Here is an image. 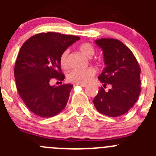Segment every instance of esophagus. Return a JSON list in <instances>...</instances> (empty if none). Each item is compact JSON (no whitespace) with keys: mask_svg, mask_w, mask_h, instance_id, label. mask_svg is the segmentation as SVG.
<instances>
[{"mask_svg":"<svg viewBox=\"0 0 156 156\" xmlns=\"http://www.w3.org/2000/svg\"><path fill=\"white\" fill-rule=\"evenodd\" d=\"M75 86H81V87H86V84H75Z\"/></svg>","mask_w":156,"mask_h":156,"instance_id":"obj_1","label":"esophagus"}]
</instances>
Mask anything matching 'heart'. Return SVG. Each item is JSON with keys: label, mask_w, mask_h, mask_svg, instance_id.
Wrapping results in <instances>:
<instances>
[{"label": "heart", "mask_w": 156, "mask_h": 156, "mask_svg": "<svg viewBox=\"0 0 156 156\" xmlns=\"http://www.w3.org/2000/svg\"><path fill=\"white\" fill-rule=\"evenodd\" d=\"M79 50L87 57H91L95 53V49L89 43L81 44L79 46ZM69 53V50H65L61 53L59 57L60 66L64 69H67L69 66L68 61ZM95 74V69L92 67L84 69H75L69 72L67 75V79L69 81L75 84H85L92 79Z\"/></svg>", "instance_id": "b5f03b06"}]
</instances>
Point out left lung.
Returning <instances> with one entry per match:
<instances>
[{"instance_id":"1","label":"left lung","mask_w":156,"mask_h":156,"mask_svg":"<svg viewBox=\"0 0 156 156\" xmlns=\"http://www.w3.org/2000/svg\"><path fill=\"white\" fill-rule=\"evenodd\" d=\"M96 44L103 50L106 65L98 78L103 86L111 84L112 88L108 92L99 88L93 103L101 114L113 118L123 115L140 94V67L131 50L118 39L101 38Z\"/></svg>"}]
</instances>
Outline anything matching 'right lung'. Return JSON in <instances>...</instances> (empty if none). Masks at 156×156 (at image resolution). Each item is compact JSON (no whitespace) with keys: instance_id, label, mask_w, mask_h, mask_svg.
<instances>
[{"instance_id":"add662e5","label":"right lung","mask_w":156,"mask_h":156,"mask_svg":"<svg viewBox=\"0 0 156 156\" xmlns=\"http://www.w3.org/2000/svg\"><path fill=\"white\" fill-rule=\"evenodd\" d=\"M80 39L56 32L40 33L21 47L14 68L16 85L28 108L42 118L53 117L66 107L72 84L54 87L52 79L62 81L59 57L62 52Z\"/></svg>"}]
</instances>
